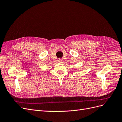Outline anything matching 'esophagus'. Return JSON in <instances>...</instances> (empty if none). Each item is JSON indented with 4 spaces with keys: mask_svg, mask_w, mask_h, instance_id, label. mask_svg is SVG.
I'll list each match as a JSON object with an SVG mask.
<instances>
[{
    "mask_svg": "<svg viewBox=\"0 0 122 122\" xmlns=\"http://www.w3.org/2000/svg\"><path fill=\"white\" fill-rule=\"evenodd\" d=\"M58 62H61L62 61V60H61V59H59V60H58Z\"/></svg>",
    "mask_w": 122,
    "mask_h": 122,
    "instance_id": "esophagus-1",
    "label": "esophagus"
}]
</instances>
